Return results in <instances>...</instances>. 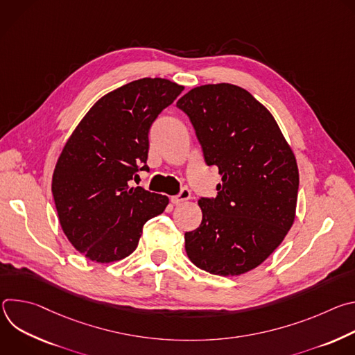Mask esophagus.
<instances>
[{
    "instance_id": "esophagus-1",
    "label": "esophagus",
    "mask_w": 355,
    "mask_h": 355,
    "mask_svg": "<svg viewBox=\"0 0 355 355\" xmlns=\"http://www.w3.org/2000/svg\"><path fill=\"white\" fill-rule=\"evenodd\" d=\"M170 199H171L173 204H182V202L191 199V191H189L188 188H182V189L180 191V193L171 196Z\"/></svg>"
}]
</instances>
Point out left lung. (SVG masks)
<instances>
[{"instance_id": "1", "label": "left lung", "mask_w": 355, "mask_h": 355, "mask_svg": "<svg viewBox=\"0 0 355 355\" xmlns=\"http://www.w3.org/2000/svg\"><path fill=\"white\" fill-rule=\"evenodd\" d=\"M222 182L200 198L202 222L185 233L189 260L215 275L259 267L291 229L299 188L296 159L270 111L244 88L207 84L177 103Z\"/></svg>"}]
</instances>
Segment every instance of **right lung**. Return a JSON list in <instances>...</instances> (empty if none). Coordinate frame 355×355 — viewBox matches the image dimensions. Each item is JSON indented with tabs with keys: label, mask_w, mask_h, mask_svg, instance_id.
<instances>
[{
	"label": "right lung",
	"mask_w": 355,
	"mask_h": 355,
	"mask_svg": "<svg viewBox=\"0 0 355 355\" xmlns=\"http://www.w3.org/2000/svg\"><path fill=\"white\" fill-rule=\"evenodd\" d=\"M182 89L166 78L125 84L98 99L67 140L52 192L64 234L91 261L132 254L144 223L168 205L166 195L129 181L148 170L150 126Z\"/></svg>",
	"instance_id": "1"
}]
</instances>
